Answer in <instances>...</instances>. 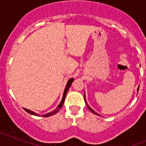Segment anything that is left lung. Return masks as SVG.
I'll return each instance as SVG.
<instances>
[{"label": "left lung", "instance_id": "8db88e82", "mask_svg": "<svg viewBox=\"0 0 146 146\" xmlns=\"http://www.w3.org/2000/svg\"><path fill=\"white\" fill-rule=\"evenodd\" d=\"M139 88H140V86H138V88H137V93H138V91H139ZM84 99H85V102H86V105H87V107H88V109L90 110H91V111L93 113H94V114H95V115H99V116H100V115H99V114H98L97 113H96V112L94 111V110H93V109H91V108H90V107L88 106V104L87 102H86V95H85V94H84Z\"/></svg>", "mask_w": 146, "mask_h": 146}]
</instances>
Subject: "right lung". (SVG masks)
I'll list each match as a JSON object with an SVG mask.
<instances>
[{"instance_id": "obj_1", "label": "right lung", "mask_w": 146, "mask_h": 146, "mask_svg": "<svg viewBox=\"0 0 146 146\" xmlns=\"http://www.w3.org/2000/svg\"><path fill=\"white\" fill-rule=\"evenodd\" d=\"M73 81H74V79H73V78H70V79H69V80H68V82H67V83H66V86L65 89H64V94H63V97H62L61 101H60V104H59L58 105V107H57V108H56V109L54 110L53 111L50 112V113H47V114L43 115L42 116H43V117L51 116V115H55V113H57L59 111V110H60V108H62V106H63V104H64V101H65V98H66V96L67 92H68V91H69V87H70L71 85L72 84V82H73ZM24 110H25L27 112V113H29V114L33 115H36V116H40L39 114H37V113H34V112L31 111V110H30L25 109V108H24Z\"/></svg>"}]
</instances>
